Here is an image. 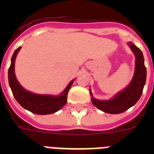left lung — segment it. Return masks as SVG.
<instances>
[{
  "mask_svg": "<svg viewBox=\"0 0 154 154\" xmlns=\"http://www.w3.org/2000/svg\"><path fill=\"white\" fill-rule=\"evenodd\" d=\"M129 45L136 57L135 72L130 85L110 100H98L94 99L90 90L92 104L106 113L119 114L134 106L140 98L146 83V69L144 65L143 52L131 42L129 43Z\"/></svg>",
  "mask_w": 154,
  "mask_h": 154,
  "instance_id": "left-lung-1",
  "label": "left lung"
}]
</instances>
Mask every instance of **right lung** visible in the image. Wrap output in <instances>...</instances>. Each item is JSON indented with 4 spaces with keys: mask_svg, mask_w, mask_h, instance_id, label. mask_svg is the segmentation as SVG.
<instances>
[{
    "mask_svg": "<svg viewBox=\"0 0 154 154\" xmlns=\"http://www.w3.org/2000/svg\"><path fill=\"white\" fill-rule=\"evenodd\" d=\"M21 47L14 51L11 58V66L8 70V81L12 93L17 103L23 108L30 112L38 115H47L57 112L66 104L68 92L72 85L74 80H72L61 95L57 96L51 95H39L32 93L20 85L14 73V63L17 53Z\"/></svg>",
    "mask_w": 154,
    "mask_h": 154,
    "instance_id": "right-lung-1",
    "label": "right lung"
}]
</instances>
